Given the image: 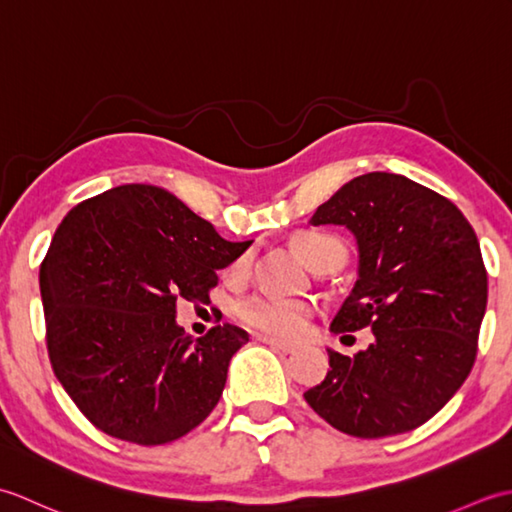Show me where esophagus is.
<instances>
[{
	"label": "esophagus",
	"instance_id": "esophagus-1",
	"mask_svg": "<svg viewBox=\"0 0 512 512\" xmlns=\"http://www.w3.org/2000/svg\"><path fill=\"white\" fill-rule=\"evenodd\" d=\"M259 341L262 343H266V345H270V347H275V350H279V352H284V354H292L297 350V345L295 343H288V341H279V339H273V336H257Z\"/></svg>",
	"mask_w": 512,
	"mask_h": 512
}]
</instances>
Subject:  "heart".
<instances>
[{"label":"heart","instance_id":"b5f03b06","mask_svg":"<svg viewBox=\"0 0 512 512\" xmlns=\"http://www.w3.org/2000/svg\"><path fill=\"white\" fill-rule=\"evenodd\" d=\"M295 246L314 270L328 268L345 262V246L339 237L321 231H303L295 237ZM250 257L242 255L235 259L231 273L242 277L248 273ZM237 319L248 328L279 339H295L308 328L312 317V306L303 299H290L270 292H255L237 303Z\"/></svg>","mask_w":512,"mask_h":512}]
</instances>
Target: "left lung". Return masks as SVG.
Returning <instances> with one entry per match:
<instances>
[{"instance_id":"left-lung-1","label":"left lung","mask_w":512,"mask_h":512,"mask_svg":"<svg viewBox=\"0 0 512 512\" xmlns=\"http://www.w3.org/2000/svg\"><path fill=\"white\" fill-rule=\"evenodd\" d=\"M312 224H343L358 242V279L332 332L369 328L374 343L345 356L303 398L354 438L420 427L471 374L488 277L469 220L444 195L396 173H365L336 191Z\"/></svg>"}]
</instances>
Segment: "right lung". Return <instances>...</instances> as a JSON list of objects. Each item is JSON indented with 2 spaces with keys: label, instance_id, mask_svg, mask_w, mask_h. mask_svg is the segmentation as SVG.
<instances>
[{
  "label": "right lung",
  "instance_id": "add662e5",
  "mask_svg": "<svg viewBox=\"0 0 512 512\" xmlns=\"http://www.w3.org/2000/svg\"><path fill=\"white\" fill-rule=\"evenodd\" d=\"M250 244L226 242L149 184L114 187L63 217L39 268L46 345L96 429L156 447L206 420L248 334L224 323L193 341L176 325V301H209L217 270Z\"/></svg>",
  "mask_w": 512,
  "mask_h": 512
}]
</instances>
